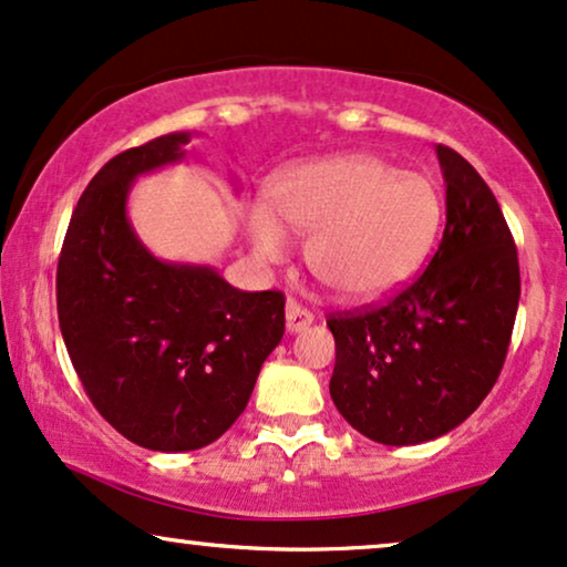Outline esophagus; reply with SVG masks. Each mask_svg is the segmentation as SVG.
I'll use <instances>...</instances> for the list:
<instances>
[{"label": "esophagus", "instance_id": "obj_1", "mask_svg": "<svg viewBox=\"0 0 567 567\" xmlns=\"http://www.w3.org/2000/svg\"><path fill=\"white\" fill-rule=\"evenodd\" d=\"M312 320L315 315L307 310V307H301L297 299L286 301V330H289V333H299V330L310 328Z\"/></svg>", "mask_w": 567, "mask_h": 567}]
</instances>
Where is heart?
Returning <instances> with one entry per match:
<instances>
[{"instance_id":"b5f03b06","label":"heart","mask_w":567,"mask_h":567,"mask_svg":"<svg viewBox=\"0 0 567 567\" xmlns=\"http://www.w3.org/2000/svg\"><path fill=\"white\" fill-rule=\"evenodd\" d=\"M249 239L268 262L307 239V262L338 297L374 301L419 274L443 226V197L424 174L374 153H338L284 168L249 210Z\"/></svg>"}]
</instances>
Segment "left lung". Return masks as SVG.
<instances>
[{
  "instance_id": "1",
  "label": "left lung",
  "mask_w": 567,
  "mask_h": 567,
  "mask_svg": "<svg viewBox=\"0 0 567 567\" xmlns=\"http://www.w3.org/2000/svg\"><path fill=\"white\" fill-rule=\"evenodd\" d=\"M445 231L430 266L378 307L328 318L330 399L382 445L435 440L487 399L520 299L518 249L503 210L461 153L437 145Z\"/></svg>"
}]
</instances>
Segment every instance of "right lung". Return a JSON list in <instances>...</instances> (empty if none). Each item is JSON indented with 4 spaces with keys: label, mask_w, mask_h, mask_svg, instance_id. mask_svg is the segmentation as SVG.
<instances>
[{
    "label": "right lung",
    "mask_w": 567,
    "mask_h": 567,
    "mask_svg": "<svg viewBox=\"0 0 567 567\" xmlns=\"http://www.w3.org/2000/svg\"><path fill=\"white\" fill-rule=\"evenodd\" d=\"M187 143L172 132L104 164L56 266L59 328L87 399L120 435L164 453L210 445L237 422L286 326L281 291L158 260L132 231L135 176L182 161Z\"/></svg>",
    "instance_id": "right-lung-1"
}]
</instances>
